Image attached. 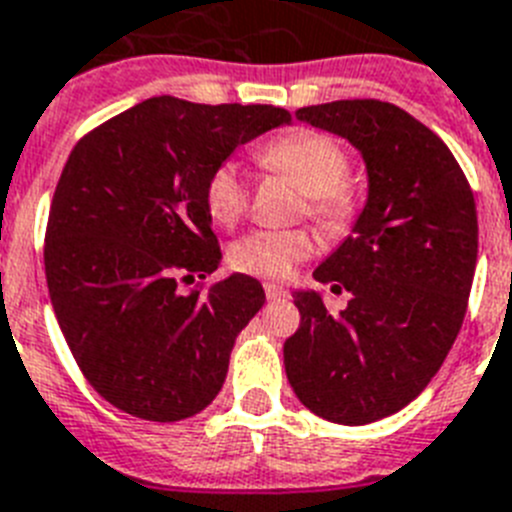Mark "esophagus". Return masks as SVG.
Listing matches in <instances>:
<instances>
[{"mask_svg":"<svg viewBox=\"0 0 512 512\" xmlns=\"http://www.w3.org/2000/svg\"><path fill=\"white\" fill-rule=\"evenodd\" d=\"M265 296H268L270 302H276V299H283V296H289V291L283 289L281 283L268 281V283H265Z\"/></svg>","mask_w":512,"mask_h":512,"instance_id":"1","label":"esophagus"}]
</instances>
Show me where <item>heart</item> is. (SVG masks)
I'll use <instances>...</instances> for the list:
<instances>
[{"instance_id":"b5f03b06","label":"heart","mask_w":512,"mask_h":512,"mask_svg":"<svg viewBox=\"0 0 512 512\" xmlns=\"http://www.w3.org/2000/svg\"><path fill=\"white\" fill-rule=\"evenodd\" d=\"M257 163L268 171L286 174L309 197V213L325 226H343L354 216V192L346 184L349 156L333 137L320 132H294L257 153ZM205 205L210 218L231 229L242 221L249 205L247 179L234 163H223L205 184ZM312 236L302 229H257L236 239L229 260L236 270L252 276L283 278L296 263L312 255Z\"/></svg>"}]
</instances>
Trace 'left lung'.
<instances>
[{
    "instance_id": "obj_1",
    "label": "left lung",
    "mask_w": 512,
    "mask_h": 512,
    "mask_svg": "<svg viewBox=\"0 0 512 512\" xmlns=\"http://www.w3.org/2000/svg\"><path fill=\"white\" fill-rule=\"evenodd\" d=\"M296 119L359 150L367 200L315 270L349 304L330 315L322 291L296 289L302 325L283 364L312 414L359 427L409 406L461 330L479 249L474 192L448 145L393 103H320Z\"/></svg>"
}]
</instances>
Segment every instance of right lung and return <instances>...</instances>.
Instances as JSON below:
<instances>
[{"instance_id":"add662e5","label":"right lung","mask_w":512,"mask_h":512,"mask_svg":"<svg viewBox=\"0 0 512 512\" xmlns=\"http://www.w3.org/2000/svg\"><path fill=\"white\" fill-rule=\"evenodd\" d=\"M291 124L278 106L156 96L85 135L46 226V283L77 367L117 409L179 422L223 388L236 336L265 304L244 273L184 294L221 265L205 205L239 145Z\"/></svg>"}]
</instances>
